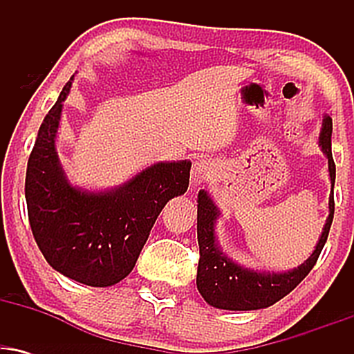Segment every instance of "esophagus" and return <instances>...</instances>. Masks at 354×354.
I'll return each mask as SVG.
<instances>
[{"mask_svg": "<svg viewBox=\"0 0 354 354\" xmlns=\"http://www.w3.org/2000/svg\"><path fill=\"white\" fill-rule=\"evenodd\" d=\"M214 168L213 163L209 160H205V158H200V160L194 161L193 169H191V188L198 186L200 183L206 181L213 174Z\"/></svg>", "mask_w": 354, "mask_h": 354, "instance_id": "obj_1", "label": "esophagus"}]
</instances>
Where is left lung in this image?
I'll return each mask as SVG.
<instances>
[{
    "label": "left lung",
    "mask_w": 354,
    "mask_h": 354,
    "mask_svg": "<svg viewBox=\"0 0 354 354\" xmlns=\"http://www.w3.org/2000/svg\"><path fill=\"white\" fill-rule=\"evenodd\" d=\"M331 133L333 121L330 116L323 118V126L319 133V146L328 158V171L331 178L330 214L324 223L323 233L316 243L315 251L310 258L298 268L284 273H270V271L248 270L239 266L233 259L221 251L218 246L214 225L219 218L216 208L209 194L205 189L198 193V245H200V263H198L196 286L205 301L219 310L251 311L268 308L271 304L290 295L299 283L306 278L313 266L318 261L321 250L330 233L333 214H335V188L336 166L331 154Z\"/></svg>",
    "instance_id": "obj_1"
}]
</instances>
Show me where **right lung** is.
Masks as SVG:
<instances>
[{"label":"right lung","mask_w":354,"mask_h":354,"mask_svg":"<svg viewBox=\"0 0 354 354\" xmlns=\"http://www.w3.org/2000/svg\"><path fill=\"white\" fill-rule=\"evenodd\" d=\"M71 81L44 116L28 160V218L51 268L88 286H113L131 273L166 203L188 189L191 163H154L108 191L73 186L55 143Z\"/></svg>","instance_id":"obj_1"}]
</instances>
